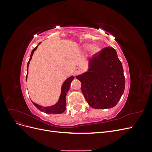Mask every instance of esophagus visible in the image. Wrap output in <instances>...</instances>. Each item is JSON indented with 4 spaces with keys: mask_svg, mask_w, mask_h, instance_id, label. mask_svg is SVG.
<instances>
[{
    "mask_svg": "<svg viewBox=\"0 0 152 152\" xmlns=\"http://www.w3.org/2000/svg\"><path fill=\"white\" fill-rule=\"evenodd\" d=\"M80 72H81V70H80V69L79 68H76L75 69L74 73H75V75H79Z\"/></svg>",
    "mask_w": 152,
    "mask_h": 152,
    "instance_id": "obj_1",
    "label": "esophagus"
}]
</instances>
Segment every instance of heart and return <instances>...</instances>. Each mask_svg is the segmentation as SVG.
Returning <instances> with one entry per match:
<instances>
[{"instance_id":"1","label":"heart","mask_w":152,"mask_h":152,"mask_svg":"<svg viewBox=\"0 0 152 152\" xmlns=\"http://www.w3.org/2000/svg\"><path fill=\"white\" fill-rule=\"evenodd\" d=\"M90 49H91V53L95 54V53L98 52V50H99V47L96 44H94L92 45L90 44H84L82 48V51H84V52L87 51V50H89Z\"/></svg>"}]
</instances>
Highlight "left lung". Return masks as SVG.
I'll return each mask as SVG.
<instances>
[{"mask_svg":"<svg viewBox=\"0 0 152 152\" xmlns=\"http://www.w3.org/2000/svg\"><path fill=\"white\" fill-rule=\"evenodd\" d=\"M87 102L95 109L111 108L120 100L125 89L122 65L116 50L104 48L89 62L87 72L76 76Z\"/></svg>","mask_w":152,"mask_h":152,"instance_id":"8db88e82","label":"left lung"}]
</instances>
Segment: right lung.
Returning a JSON list of instances; mask_svg holds the SVG:
<instances>
[{
    "label": "right lung",
    "mask_w": 152,
    "mask_h": 152,
    "mask_svg": "<svg viewBox=\"0 0 152 152\" xmlns=\"http://www.w3.org/2000/svg\"><path fill=\"white\" fill-rule=\"evenodd\" d=\"M40 44V42L37 45V46H36L31 53V55L30 57V59L28 62V64H27V75L26 77V80H27V75H28V66H29V64L30 61L31 59V57L33 56V54L34 53L35 50L37 48L38 45ZM74 76H71L70 77H68V79L63 82V84H62L61 86V94L59 96V98L58 101V102L54 104V105L50 106V107H42V106L39 105L38 104H37L33 102H31L33 103V104L35 106V107L37 108L39 110H40L41 112L46 113H52V114H60L63 113L66 110V96L68 93V91L70 89V84L72 81L74 79Z\"/></svg>",
    "instance_id": "add662e5"
}]
</instances>
